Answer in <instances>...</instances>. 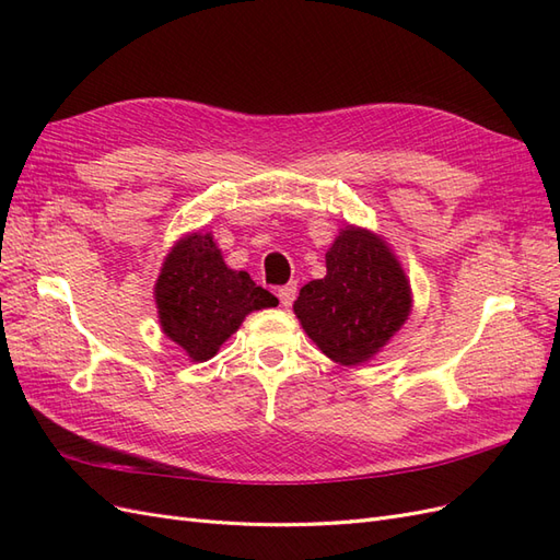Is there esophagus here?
I'll return each mask as SVG.
<instances>
[{"label": "esophagus", "mask_w": 560, "mask_h": 560, "mask_svg": "<svg viewBox=\"0 0 560 560\" xmlns=\"http://www.w3.org/2000/svg\"><path fill=\"white\" fill-rule=\"evenodd\" d=\"M278 299H280V303H282L284 308H290L292 303H294V299H296V282H290V284L280 287V290H278Z\"/></svg>", "instance_id": "obj_1"}]
</instances>
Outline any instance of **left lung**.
Here are the masks:
<instances>
[{
  "label": "left lung",
  "instance_id": "8db88e82",
  "mask_svg": "<svg viewBox=\"0 0 560 560\" xmlns=\"http://www.w3.org/2000/svg\"><path fill=\"white\" fill-rule=\"evenodd\" d=\"M327 276L301 287L294 315L341 366H360L389 343L413 308L411 282L383 235L346 224L327 249Z\"/></svg>",
  "mask_w": 560,
  "mask_h": 560
}]
</instances>
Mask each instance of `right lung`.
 Segmentation results:
<instances>
[{
    "label": "right lung",
    "instance_id": "1",
    "mask_svg": "<svg viewBox=\"0 0 560 560\" xmlns=\"http://www.w3.org/2000/svg\"><path fill=\"white\" fill-rule=\"evenodd\" d=\"M154 299L163 334L191 362H208L254 311L278 299L257 287L245 270L226 266L212 233L191 231L163 259Z\"/></svg>",
    "mask_w": 560,
    "mask_h": 560
}]
</instances>
